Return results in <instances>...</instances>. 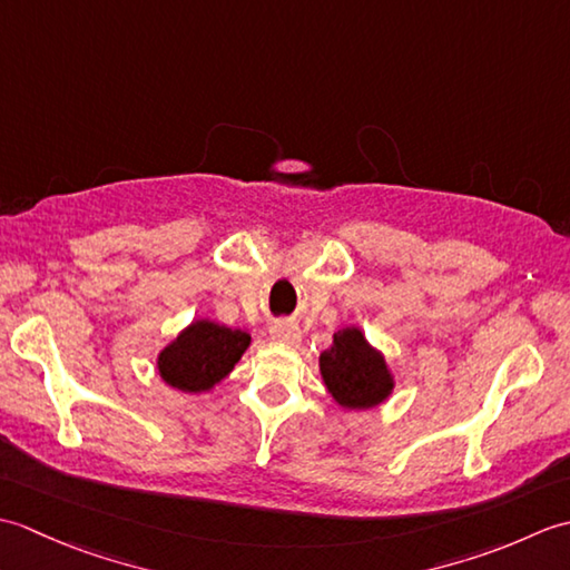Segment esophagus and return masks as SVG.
Returning a JSON list of instances; mask_svg holds the SVG:
<instances>
[{
  "label": "esophagus",
  "mask_w": 570,
  "mask_h": 570,
  "mask_svg": "<svg viewBox=\"0 0 570 570\" xmlns=\"http://www.w3.org/2000/svg\"><path fill=\"white\" fill-rule=\"evenodd\" d=\"M269 333H272L274 341H282V343H296L298 337H301L296 325L294 323H284V321L282 323H274Z\"/></svg>",
  "instance_id": "esophagus-1"
}]
</instances>
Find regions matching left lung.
Wrapping results in <instances>:
<instances>
[{"label": "left lung", "instance_id": "left-lung-1", "mask_svg": "<svg viewBox=\"0 0 570 570\" xmlns=\"http://www.w3.org/2000/svg\"><path fill=\"white\" fill-rule=\"evenodd\" d=\"M325 390L345 409H372L394 390L386 360L374 350L360 328H343L333 345L318 357Z\"/></svg>", "mask_w": 570, "mask_h": 570}]
</instances>
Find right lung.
Instances as JSON below:
<instances>
[{
  "label": "right lung",
  "mask_w": 570,
  "mask_h": 570,
  "mask_svg": "<svg viewBox=\"0 0 570 570\" xmlns=\"http://www.w3.org/2000/svg\"><path fill=\"white\" fill-rule=\"evenodd\" d=\"M249 341L252 337L245 331H233L227 325L200 318L161 350L156 367L161 380L178 392H210L233 372Z\"/></svg>",
  "instance_id": "add662e5"
}]
</instances>
